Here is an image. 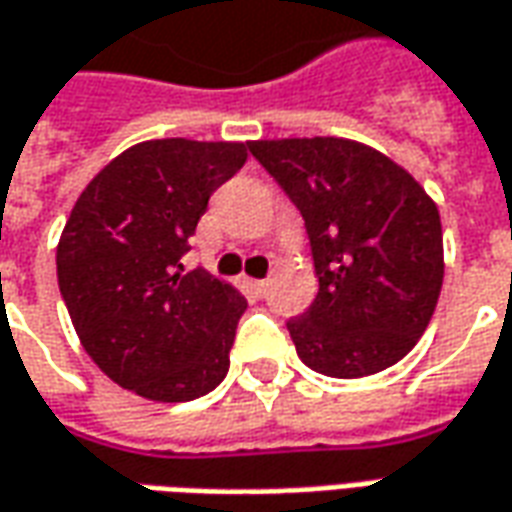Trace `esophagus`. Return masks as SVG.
Returning <instances> with one entry per match:
<instances>
[{
	"mask_svg": "<svg viewBox=\"0 0 512 512\" xmlns=\"http://www.w3.org/2000/svg\"><path fill=\"white\" fill-rule=\"evenodd\" d=\"M268 288H271V280H257L255 282V291L260 293V296H266Z\"/></svg>",
	"mask_w": 512,
	"mask_h": 512,
	"instance_id": "esophagus-1",
	"label": "esophagus"
}]
</instances>
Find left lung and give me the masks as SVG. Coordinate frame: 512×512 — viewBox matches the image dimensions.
I'll return each instance as SVG.
<instances>
[{"label": "left lung", "mask_w": 512, "mask_h": 512, "mask_svg": "<svg viewBox=\"0 0 512 512\" xmlns=\"http://www.w3.org/2000/svg\"><path fill=\"white\" fill-rule=\"evenodd\" d=\"M249 152L305 219L318 293L288 321L296 355L355 380L399 363L443 285L438 207L402 166L349 138L252 141Z\"/></svg>", "instance_id": "left-lung-1"}]
</instances>
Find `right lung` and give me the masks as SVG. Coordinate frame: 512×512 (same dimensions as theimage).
Returning a JSON list of instances; mask_svg holds the SVG:
<instances>
[{
    "instance_id": "obj_1",
    "label": "right lung",
    "mask_w": 512,
    "mask_h": 512,
    "mask_svg": "<svg viewBox=\"0 0 512 512\" xmlns=\"http://www.w3.org/2000/svg\"><path fill=\"white\" fill-rule=\"evenodd\" d=\"M230 141L130 146L88 182L57 244V285L96 366L152 402H191L230 371L246 299L185 271L210 194L246 163Z\"/></svg>"
}]
</instances>
